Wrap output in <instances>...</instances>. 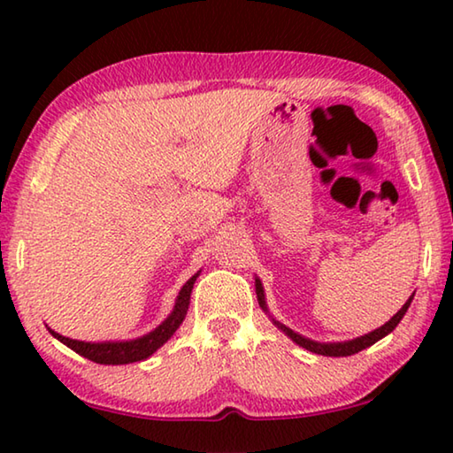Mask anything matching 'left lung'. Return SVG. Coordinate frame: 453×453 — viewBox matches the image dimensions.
I'll list each match as a JSON object with an SVG mask.
<instances>
[{"instance_id": "left-lung-1", "label": "left lung", "mask_w": 453, "mask_h": 453, "mask_svg": "<svg viewBox=\"0 0 453 453\" xmlns=\"http://www.w3.org/2000/svg\"><path fill=\"white\" fill-rule=\"evenodd\" d=\"M256 294H257V302H259V305H262V310H264V311H267V305H265V296H264L262 281H259L257 278H256ZM411 300H413V296H410V300L402 305V310L397 311L392 319L386 321V324H383L381 327L373 329V332L365 334V335H362V337H356V340H349V342H337V343H319V342L308 340V337H303V335H300V334L291 332L289 327H286V326H283V324H280V321H275V319H273V324L278 326L283 334L289 335L291 340H294V342L297 343V346H302V348H305V349H310V351H313V354H319V356H332V357L354 356V354H357V351H362V349H365V348L373 346V343H375V342H380L381 337H386L388 334H392L394 329H395V326L400 324L402 318L405 316V311H408V308H410Z\"/></svg>"}]
</instances>
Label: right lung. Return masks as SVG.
<instances>
[{"label":"right lung","mask_w":453,"mask_h":453,"mask_svg":"<svg viewBox=\"0 0 453 453\" xmlns=\"http://www.w3.org/2000/svg\"><path fill=\"white\" fill-rule=\"evenodd\" d=\"M197 275L199 273L191 275V278L186 281V286L181 288L178 300H175L173 311L170 313V318H167L162 326H157L156 329H153V332H150L148 335L137 337V340L91 343V342L70 340V337L59 335L50 327L48 329H50V334L53 337H58L61 343H65L67 348H72L75 354L88 357L96 364L121 365V364L142 362V359H148L153 354V351L162 348L164 343L175 334V329L181 326V321L186 319V313H188V308H189V296H191V289H194V283H196Z\"/></svg>","instance_id":"1"}]
</instances>
